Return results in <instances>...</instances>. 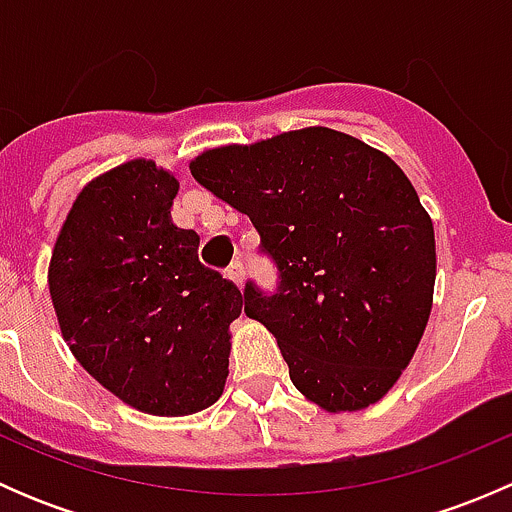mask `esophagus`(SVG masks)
<instances>
[{
	"instance_id": "esophagus-1",
	"label": "esophagus",
	"mask_w": 512,
	"mask_h": 512,
	"mask_svg": "<svg viewBox=\"0 0 512 512\" xmlns=\"http://www.w3.org/2000/svg\"><path fill=\"white\" fill-rule=\"evenodd\" d=\"M227 280L235 282V285L240 287V289H242V285H245V270H242L240 262H235V265H232L230 270H227Z\"/></svg>"
}]
</instances>
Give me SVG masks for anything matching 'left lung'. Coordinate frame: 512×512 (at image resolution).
<instances>
[{"label": "left lung", "mask_w": 512, "mask_h": 512, "mask_svg": "<svg viewBox=\"0 0 512 512\" xmlns=\"http://www.w3.org/2000/svg\"><path fill=\"white\" fill-rule=\"evenodd\" d=\"M205 190L247 215L280 267L275 297L245 289L299 394L327 414L369 409L414 359L436 285L433 220L404 170L349 133L299 128L208 148Z\"/></svg>", "instance_id": "1"}]
</instances>
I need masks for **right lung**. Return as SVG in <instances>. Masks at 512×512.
<instances>
[{"label": "right lung", "instance_id": "obj_1", "mask_svg": "<svg viewBox=\"0 0 512 512\" xmlns=\"http://www.w3.org/2000/svg\"><path fill=\"white\" fill-rule=\"evenodd\" d=\"M178 178L133 158L84 185L56 235L49 294L71 354L131 409L190 416L223 396L242 294L170 218Z\"/></svg>", "mask_w": 512, "mask_h": 512}]
</instances>
